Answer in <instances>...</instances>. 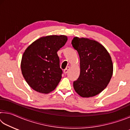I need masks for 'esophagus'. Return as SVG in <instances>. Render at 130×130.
<instances>
[{"instance_id":"esophagus-1","label":"esophagus","mask_w":130,"mask_h":130,"mask_svg":"<svg viewBox=\"0 0 130 130\" xmlns=\"http://www.w3.org/2000/svg\"><path fill=\"white\" fill-rule=\"evenodd\" d=\"M69 69H70V67H67L64 70H63V73H64L65 74H67L68 72V71H69Z\"/></svg>"}]
</instances>
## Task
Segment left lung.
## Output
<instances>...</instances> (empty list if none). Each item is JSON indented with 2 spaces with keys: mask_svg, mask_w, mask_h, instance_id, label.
Segmentation results:
<instances>
[{
  "mask_svg": "<svg viewBox=\"0 0 130 130\" xmlns=\"http://www.w3.org/2000/svg\"><path fill=\"white\" fill-rule=\"evenodd\" d=\"M80 57V74L73 82L75 91L83 98L99 94L108 84L113 74V63L107 49L99 42L74 37L72 41Z\"/></svg>",
  "mask_w": 130,
  "mask_h": 130,
  "instance_id": "1",
  "label": "left lung"
}]
</instances>
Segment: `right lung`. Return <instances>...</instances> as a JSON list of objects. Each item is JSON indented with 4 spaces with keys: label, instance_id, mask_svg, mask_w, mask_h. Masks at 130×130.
<instances>
[{
    "label": "right lung",
    "instance_id": "1",
    "mask_svg": "<svg viewBox=\"0 0 130 130\" xmlns=\"http://www.w3.org/2000/svg\"><path fill=\"white\" fill-rule=\"evenodd\" d=\"M68 40L66 36L42 37L28 46L22 58V73L28 85L37 92L49 93L62 77L57 52Z\"/></svg>",
    "mask_w": 130,
    "mask_h": 130
}]
</instances>
